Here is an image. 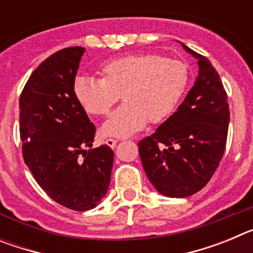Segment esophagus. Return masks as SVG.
I'll return each instance as SVG.
<instances>
[{
    "instance_id": "obj_1",
    "label": "esophagus",
    "mask_w": 253,
    "mask_h": 253,
    "mask_svg": "<svg viewBox=\"0 0 253 253\" xmlns=\"http://www.w3.org/2000/svg\"><path fill=\"white\" fill-rule=\"evenodd\" d=\"M105 143H106L109 147L114 148V147L116 146V143H118V139H115V138H107V139L105 140Z\"/></svg>"
}]
</instances>
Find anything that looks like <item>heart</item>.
I'll return each instance as SVG.
<instances>
[{
    "label": "heart",
    "instance_id": "heart-1",
    "mask_svg": "<svg viewBox=\"0 0 253 253\" xmlns=\"http://www.w3.org/2000/svg\"><path fill=\"white\" fill-rule=\"evenodd\" d=\"M100 80L77 76L73 96L91 116H105L119 101L124 104L102 125L104 135L129 137L147 123L167 119L182 99L189 84L184 62L154 53H137L114 58L99 68Z\"/></svg>",
    "mask_w": 253,
    "mask_h": 253
}]
</instances>
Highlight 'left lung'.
<instances>
[{
    "label": "left lung",
    "instance_id": "8db88e82",
    "mask_svg": "<svg viewBox=\"0 0 253 253\" xmlns=\"http://www.w3.org/2000/svg\"><path fill=\"white\" fill-rule=\"evenodd\" d=\"M199 76L186 99L151 137L138 143L153 186L169 198H186L208 184L227 144L229 106L220 77L210 60L193 49Z\"/></svg>",
    "mask_w": 253,
    "mask_h": 253
}]
</instances>
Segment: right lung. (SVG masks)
Returning <instances> with one entry per match:
<instances>
[{"label": "right lung", "mask_w": 253, "mask_h": 253, "mask_svg": "<svg viewBox=\"0 0 253 253\" xmlns=\"http://www.w3.org/2000/svg\"><path fill=\"white\" fill-rule=\"evenodd\" d=\"M84 49L55 51L34 72L20 95L22 157L39 186L58 204L84 211L109 189L114 152L92 146L96 128L73 96Z\"/></svg>", "instance_id": "add662e5"}]
</instances>
